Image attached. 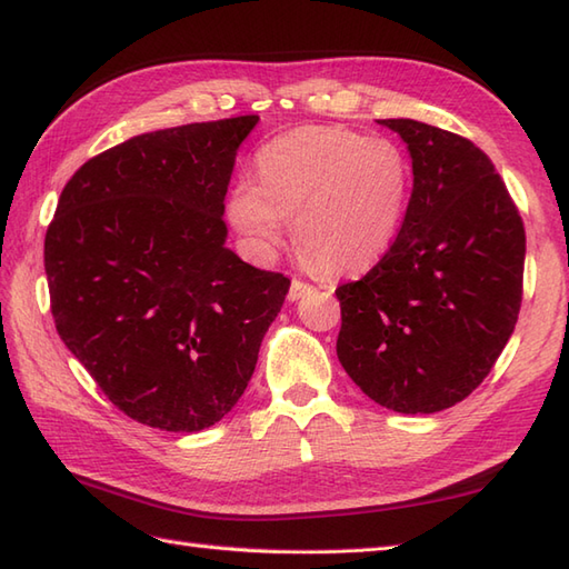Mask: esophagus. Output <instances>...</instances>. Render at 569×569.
Returning <instances> with one entry per match:
<instances>
[{"instance_id":"esophagus-1","label":"esophagus","mask_w":569,"mask_h":569,"mask_svg":"<svg viewBox=\"0 0 569 569\" xmlns=\"http://www.w3.org/2000/svg\"><path fill=\"white\" fill-rule=\"evenodd\" d=\"M312 290V286L310 283H306V281H300V279H293L290 281V290H288V300H300L302 296L306 293H310Z\"/></svg>"}]
</instances>
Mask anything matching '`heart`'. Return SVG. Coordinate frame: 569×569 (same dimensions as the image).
<instances>
[{
	"label": "heart",
	"mask_w": 569,
	"mask_h": 569,
	"mask_svg": "<svg viewBox=\"0 0 569 569\" xmlns=\"http://www.w3.org/2000/svg\"><path fill=\"white\" fill-rule=\"evenodd\" d=\"M257 177L228 196L232 228L269 259L293 218L298 252L327 276L363 273L386 259L412 196V167L398 144L337 126L273 138L257 154Z\"/></svg>",
	"instance_id": "b5f03b06"
}]
</instances>
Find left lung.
<instances>
[{"label": "left lung", "instance_id": "left-lung-1", "mask_svg": "<svg viewBox=\"0 0 569 569\" xmlns=\"http://www.w3.org/2000/svg\"><path fill=\"white\" fill-rule=\"evenodd\" d=\"M412 157L398 242L337 288V356L373 402L431 415L466 400L517 327L526 232L495 164L468 138L412 118L378 121Z\"/></svg>", "mask_w": 569, "mask_h": 569}]
</instances>
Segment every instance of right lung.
<instances>
[{
	"label": "right lung",
	"mask_w": 569,
	"mask_h": 569,
	"mask_svg": "<svg viewBox=\"0 0 569 569\" xmlns=\"http://www.w3.org/2000/svg\"><path fill=\"white\" fill-rule=\"evenodd\" d=\"M259 116L136 136L91 157L46 232L56 329L130 419L191 433L242 398L290 281L224 247V193Z\"/></svg>",
	"instance_id": "obj_1"
}]
</instances>
